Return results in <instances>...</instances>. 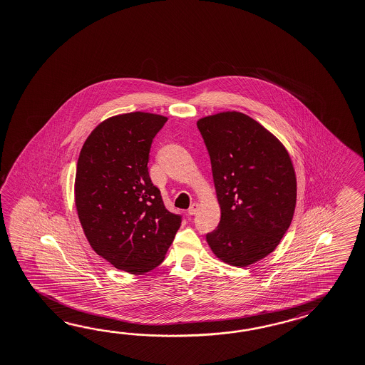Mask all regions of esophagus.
<instances>
[{
    "label": "esophagus",
    "instance_id": "1",
    "mask_svg": "<svg viewBox=\"0 0 365 365\" xmlns=\"http://www.w3.org/2000/svg\"><path fill=\"white\" fill-rule=\"evenodd\" d=\"M197 212H198V204H192L190 205V207L187 209V214H189V215H195Z\"/></svg>",
    "mask_w": 365,
    "mask_h": 365
}]
</instances>
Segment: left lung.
<instances>
[{"label":"left lung","instance_id":"obj_1","mask_svg":"<svg viewBox=\"0 0 365 365\" xmlns=\"http://www.w3.org/2000/svg\"><path fill=\"white\" fill-rule=\"evenodd\" d=\"M197 128L220 206V225L206 240L222 262L248 267L274 251L293 220L297 181L290 156L276 136L239 111L205 117Z\"/></svg>","mask_w":365,"mask_h":365}]
</instances>
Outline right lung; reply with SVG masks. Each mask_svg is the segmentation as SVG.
Instances as JSON below:
<instances>
[{"label":"right lung","instance_id":"obj_1","mask_svg":"<svg viewBox=\"0 0 365 365\" xmlns=\"http://www.w3.org/2000/svg\"><path fill=\"white\" fill-rule=\"evenodd\" d=\"M167 119L143 111L108 118L86 138L77 160L75 202L85 237L96 254L133 274L164 260L181 225L147 167Z\"/></svg>","mask_w":365,"mask_h":365}]
</instances>
